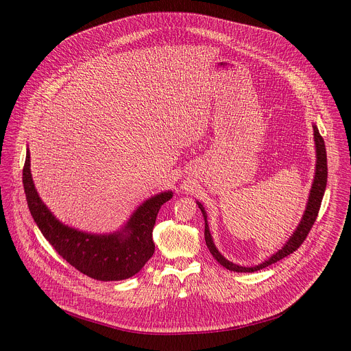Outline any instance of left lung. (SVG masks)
<instances>
[{
	"instance_id": "obj_1",
	"label": "left lung",
	"mask_w": 351,
	"mask_h": 351,
	"mask_svg": "<svg viewBox=\"0 0 351 351\" xmlns=\"http://www.w3.org/2000/svg\"><path fill=\"white\" fill-rule=\"evenodd\" d=\"M313 129H314V141H315V148H317V164H315L314 182H313V186H311V190H310V195H308V202H307V207H306L304 215H303L302 221H300L298 226L295 228V230L293 232V234L290 236V239L286 241V244L279 250V252L272 254L271 258H268L263 264H258L256 267H250L248 268V267H240V265H236V264L228 261L218 252V248L215 247L213 236L210 233L208 222H207V213H206L204 207L202 206V203L197 202V206H198L199 210H202L203 217H204V222H206L204 236H206L207 247L210 250V253L215 257V260L222 267H225L226 269L233 271V272H256V271H260V269L267 268L268 265L275 264L279 260L290 256L306 240L307 234L310 233V230H311V228H313V225H314V222H315V219L318 217V211H319V207H321V203H322V197H324V193H325V189H326V180H328V162H326L325 143H324L322 136L319 134L318 128L315 125H313Z\"/></svg>"
}]
</instances>
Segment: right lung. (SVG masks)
Returning a JSON list of instances; mask_svg holds the SVG:
<instances>
[{
  "instance_id": "obj_1",
  "label": "right lung",
  "mask_w": 351,
  "mask_h": 351,
  "mask_svg": "<svg viewBox=\"0 0 351 351\" xmlns=\"http://www.w3.org/2000/svg\"><path fill=\"white\" fill-rule=\"evenodd\" d=\"M23 187L33 219L56 252L82 274L104 282L132 278L153 257V228L160 208L173 195L171 190L156 194L138 206L121 230L93 234L64 225L47 208L32 179L29 149Z\"/></svg>"
}]
</instances>
